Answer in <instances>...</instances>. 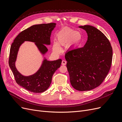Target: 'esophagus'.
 Masks as SVG:
<instances>
[{"mask_svg": "<svg viewBox=\"0 0 122 122\" xmlns=\"http://www.w3.org/2000/svg\"><path fill=\"white\" fill-rule=\"evenodd\" d=\"M66 64H67V61H66L65 60H62L61 62V64L62 65H66Z\"/></svg>", "mask_w": 122, "mask_h": 122, "instance_id": "obj_1", "label": "esophagus"}]
</instances>
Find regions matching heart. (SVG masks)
<instances>
[{"instance_id": "obj_1", "label": "heart", "mask_w": 122, "mask_h": 122, "mask_svg": "<svg viewBox=\"0 0 122 122\" xmlns=\"http://www.w3.org/2000/svg\"><path fill=\"white\" fill-rule=\"evenodd\" d=\"M81 38L82 35L80 32L75 31L70 28L62 29L57 34V42L60 45L66 46L68 44L69 46H74L80 42ZM58 44L56 42L53 43V49L54 52L59 53L61 48Z\"/></svg>"}]
</instances>
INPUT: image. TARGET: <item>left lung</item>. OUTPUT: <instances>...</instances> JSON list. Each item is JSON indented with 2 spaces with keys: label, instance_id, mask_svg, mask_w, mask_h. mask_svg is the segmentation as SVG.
<instances>
[{
  "label": "left lung",
  "instance_id": "8db88e82",
  "mask_svg": "<svg viewBox=\"0 0 122 122\" xmlns=\"http://www.w3.org/2000/svg\"><path fill=\"white\" fill-rule=\"evenodd\" d=\"M86 31L87 40L81 48L65 54L70 82L77 91H86L99 86L107 75L112 60V48L103 33L91 25L80 26Z\"/></svg>",
  "mask_w": 122,
  "mask_h": 122
}]
</instances>
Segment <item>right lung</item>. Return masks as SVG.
<instances>
[{"label":"right lung","mask_w":122,"mask_h":122,"mask_svg":"<svg viewBox=\"0 0 122 122\" xmlns=\"http://www.w3.org/2000/svg\"><path fill=\"white\" fill-rule=\"evenodd\" d=\"M55 25V23L32 25L21 31L11 45L9 64L15 79L19 86L32 93H42L48 88L53 74L61 67L62 61L58 59L49 61L45 58L37 72L32 75L25 76L18 72L15 66L18 50L24 42L29 41L35 43L41 53L45 54L48 51L45 45L50 44L51 32Z\"/></svg>","instance_id":"1"}]
</instances>
